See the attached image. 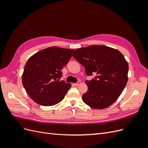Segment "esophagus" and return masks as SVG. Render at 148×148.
<instances>
[{
    "label": "esophagus",
    "instance_id": "34e87169",
    "mask_svg": "<svg viewBox=\"0 0 148 148\" xmlns=\"http://www.w3.org/2000/svg\"><path fill=\"white\" fill-rule=\"evenodd\" d=\"M80 84H81V82H78L77 83H75L74 84L75 85V86H79V85Z\"/></svg>",
    "mask_w": 148,
    "mask_h": 148
}]
</instances>
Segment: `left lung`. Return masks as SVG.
Segmentation results:
<instances>
[{
    "instance_id": "1",
    "label": "left lung",
    "mask_w": 148,
    "mask_h": 148,
    "mask_svg": "<svg viewBox=\"0 0 148 148\" xmlns=\"http://www.w3.org/2000/svg\"><path fill=\"white\" fill-rule=\"evenodd\" d=\"M72 56L84 66L88 91L82 96L85 104L94 109L110 106L118 99L128 81V64L117 49L106 46L92 45L79 48Z\"/></svg>"
}]
</instances>
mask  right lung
Here are the masks:
<instances>
[{
  "label": "right lung",
  "instance_id": "1",
  "mask_svg": "<svg viewBox=\"0 0 148 148\" xmlns=\"http://www.w3.org/2000/svg\"><path fill=\"white\" fill-rule=\"evenodd\" d=\"M73 51L53 46L38 52L28 59L22 83L36 103L51 106L64 99L71 84L59 81L62 77L61 70L68 63Z\"/></svg>",
  "mask_w": 148,
  "mask_h": 148
}]
</instances>
